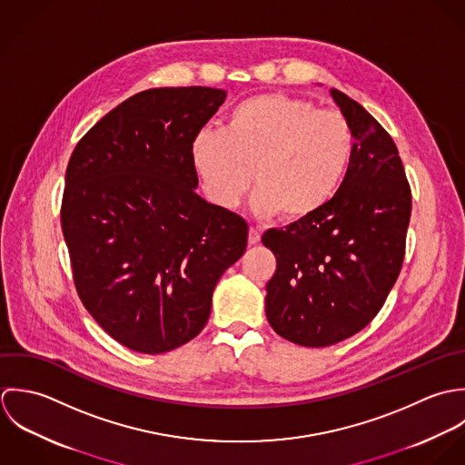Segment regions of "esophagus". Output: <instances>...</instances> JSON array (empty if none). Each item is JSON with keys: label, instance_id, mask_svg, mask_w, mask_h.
Masks as SVG:
<instances>
[{"label": "esophagus", "instance_id": "34e87169", "mask_svg": "<svg viewBox=\"0 0 465 465\" xmlns=\"http://www.w3.org/2000/svg\"><path fill=\"white\" fill-rule=\"evenodd\" d=\"M248 242L253 246V244H259L261 242V232L257 228H250V233H248Z\"/></svg>", "mask_w": 465, "mask_h": 465}]
</instances>
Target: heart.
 Masks as SVG:
<instances>
[{
    "instance_id": "b5f03b06",
    "label": "heart",
    "mask_w": 465,
    "mask_h": 465,
    "mask_svg": "<svg viewBox=\"0 0 465 465\" xmlns=\"http://www.w3.org/2000/svg\"><path fill=\"white\" fill-rule=\"evenodd\" d=\"M354 149L343 113L318 109L300 96L264 94L239 102L224 129L195 133L190 162L213 204L235 208L255 176L253 210L292 223L332 201L351 171Z\"/></svg>"
}]
</instances>
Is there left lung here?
Here are the masks:
<instances>
[{
  "label": "left lung",
  "mask_w": 465,
  "mask_h": 465,
  "mask_svg": "<svg viewBox=\"0 0 465 465\" xmlns=\"http://www.w3.org/2000/svg\"><path fill=\"white\" fill-rule=\"evenodd\" d=\"M331 94L356 138L351 171L320 212L262 235L277 259L266 285L268 322L303 347L343 341L375 318L401 273L411 215L391 136L356 100Z\"/></svg>",
  "instance_id": "left-lung-1"
}]
</instances>
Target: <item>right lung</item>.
Instances as JSON below:
<instances>
[{"mask_svg":"<svg viewBox=\"0 0 465 465\" xmlns=\"http://www.w3.org/2000/svg\"><path fill=\"white\" fill-rule=\"evenodd\" d=\"M226 92L133 94L79 140L66 169L61 226L74 282L120 345L163 354L208 322L212 292L248 244V223L195 193V133Z\"/></svg>","mask_w":465,"mask_h":465,"instance_id":"obj_1","label":"right lung"}]
</instances>
